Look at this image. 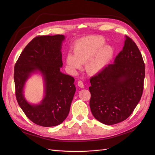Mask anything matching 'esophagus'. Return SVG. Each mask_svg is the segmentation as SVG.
I'll use <instances>...</instances> for the list:
<instances>
[{"mask_svg": "<svg viewBox=\"0 0 155 155\" xmlns=\"http://www.w3.org/2000/svg\"><path fill=\"white\" fill-rule=\"evenodd\" d=\"M78 87H80V88H84V84L82 82V81H81V80H78Z\"/></svg>", "mask_w": 155, "mask_h": 155, "instance_id": "1", "label": "esophagus"}]
</instances>
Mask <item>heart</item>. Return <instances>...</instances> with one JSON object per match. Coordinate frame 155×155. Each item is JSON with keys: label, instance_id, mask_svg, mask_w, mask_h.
<instances>
[{"label": "heart", "instance_id": "obj_1", "mask_svg": "<svg viewBox=\"0 0 155 155\" xmlns=\"http://www.w3.org/2000/svg\"><path fill=\"white\" fill-rule=\"evenodd\" d=\"M101 36H88L80 39L73 47V54L68 53L66 63L69 69L76 71L85 64V69L90 74H97L109 64L114 55L113 48L105 45Z\"/></svg>", "mask_w": 155, "mask_h": 155}]
</instances>
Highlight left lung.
<instances>
[{"label": "left lung", "instance_id": "obj_1", "mask_svg": "<svg viewBox=\"0 0 155 155\" xmlns=\"http://www.w3.org/2000/svg\"><path fill=\"white\" fill-rule=\"evenodd\" d=\"M125 38L114 63L90 79L91 110L104 124H116L128 118L143 92L145 66L141 53L131 38Z\"/></svg>", "mask_w": 155, "mask_h": 155}]
</instances>
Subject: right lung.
<instances>
[{"label": "right lung", "instance_id": "right-lung-1", "mask_svg": "<svg viewBox=\"0 0 155 155\" xmlns=\"http://www.w3.org/2000/svg\"><path fill=\"white\" fill-rule=\"evenodd\" d=\"M63 35L39 36L24 49L14 67L15 96L26 116L44 127L61 124L67 118L76 91L73 77L60 71ZM39 71L45 81V95L39 104L28 103L23 95L26 80L32 72Z\"/></svg>", "mask_w": 155, "mask_h": 155}]
</instances>
